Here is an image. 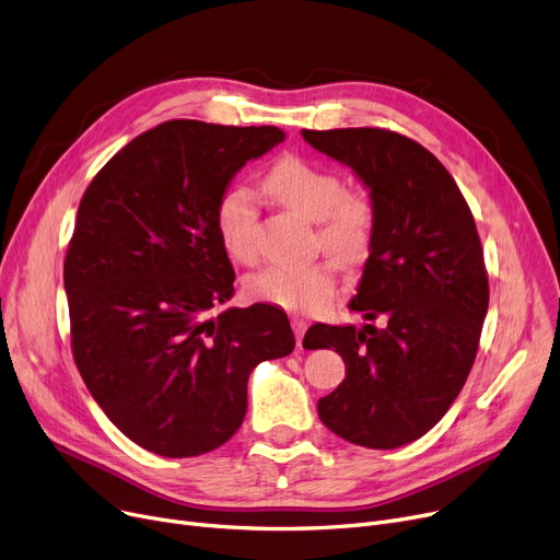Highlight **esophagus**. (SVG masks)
<instances>
[{
	"label": "esophagus",
	"instance_id": "1",
	"mask_svg": "<svg viewBox=\"0 0 560 560\" xmlns=\"http://www.w3.org/2000/svg\"><path fill=\"white\" fill-rule=\"evenodd\" d=\"M308 327V322L300 315H292V331H295V338H298V347H302V340H304V331Z\"/></svg>",
	"mask_w": 560,
	"mask_h": 560
}]
</instances>
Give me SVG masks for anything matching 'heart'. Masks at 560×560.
Returning <instances> with one entry per match:
<instances>
[{
  "mask_svg": "<svg viewBox=\"0 0 560 560\" xmlns=\"http://www.w3.org/2000/svg\"><path fill=\"white\" fill-rule=\"evenodd\" d=\"M262 186L288 211L317 222V243L331 258L342 265L365 258L374 233V209L365 195L345 190L338 174L288 154L272 163ZM215 229L233 260L256 262L258 203L247 186H233L220 197ZM247 290L258 302L313 313L334 295V270L327 260L268 265L247 279Z\"/></svg>",
  "mask_w": 560,
  "mask_h": 560,
  "instance_id": "heart-1",
  "label": "heart"
}]
</instances>
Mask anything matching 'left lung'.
Returning a JSON list of instances; mask_svg holds the SVG:
<instances>
[{"label": "left lung", "instance_id": "obj_1", "mask_svg": "<svg viewBox=\"0 0 560 560\" xmlns=\"http://www.w3.org/2000/svg\"><path fill=\"white\" fill-rule=\"evenodd\" d=\"M302 136L370 190L374 233L349 308L381 319L306 331V349L336 347L347 370L317 416L349 443L395 450L440 422L477 359L490 298L477 224L452 174L420 142L372 127Z\"/></svg>", "mask_w": 560, "mask_h": 560}]
</instances>
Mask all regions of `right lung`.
Instances as JSON below:
<instances>
[{"label":"right lung","mask_w":560,"mask_h":560,"mask_svg":"<svg viewBox=\"0 0 560 560\" xmlns=\"http://www.w3.org/2000/svg\"><path fill=\"white\" fill-rule=\"evenodd\" d=\"M283 138L170 120L125 144L81 197L63 265L72 357L106 418L147 452L188 458L224 445L245 420L252 370L295 349L277 306L209 317L235 279L218 201Z\"/></svg>","instance_id":"add662e5"}]
</instances>
